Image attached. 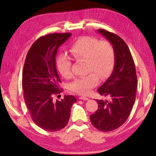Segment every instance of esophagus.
I'll list each match as a JSON object with an SVG mask.
<instances>
[{
    "mask_svg": "<svg viewBox=\"0 0 156 156\" xmlns=\"http://www.w3.org/2000/svg\"><path fill=\"white\" fill-rule=\"evenodd\" d=\"M79 99H80V100H84V101H88V98L84 97H79Z\"/></svg>",
    "mask_w": 156,
    "mask_h": 156,
    "instance_id": "obj_1",
    "label": "esophagus"
}]
</instances>
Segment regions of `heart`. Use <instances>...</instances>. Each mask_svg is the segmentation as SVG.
I'll list each match as a JSON object with an SVG mask.
<instances>
[{
    "label": "heart",
    "instance_id": "heart-1",
    "mask_svg": "<svg viewBox=\"0 0 156 156\" xmlns=\"http://www.w3.org/2000/svg\"><path fill=\"white\" fill-rule=\"evenodd\" d=\"M69 51L76 61H86L87 72L84 77L77 78L69 84L70 90L87 95L97 87L98 78L104 79L110 74L115 64V49L111 42L99 41L93 37H83L73 44ZM57 67L65 78H71L72 59L66 54H62L57 60Z\"/></svg>",
    "mask_w": 156,
    "mask_h": 156
}]
</instances>
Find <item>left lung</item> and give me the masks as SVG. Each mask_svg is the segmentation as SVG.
Returning a JSON list of instances; mask_svg holds the SVG:
<instances>
[{
	"instance_id": "obj_1",
	"label": "left lung",
	"mask_w": 156,
	"mask_h": 156,
	"mask_svg": "<svg viewBox=\"0 0 156 156\" xmlns=\"http://www.w3.org/2000/svg\"><path fill=\"white\" fill-rule=\"evenodd\" d=\"M98 32L113 45L115 66L111 75L98 89V93L108 100H97L98 109L90 118L95 128L107 132L127 121L135 103L137 80L133 59L126 43L104 29Z\"/></svg>"
}]
</instances>
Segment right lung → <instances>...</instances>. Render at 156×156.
I'll return each instance as SVG.
<instances>
[{
  "label": "right lung",
  "instance_id": "obj_1",
  "mask_svg": "<svg viewBox=\"0 0 156 156\" xmlns=\"http://www.w3.org/2000/svg\"><path fill=\"white\" fill-rule=\"evenodd\" d=\"M71 35L66 33L42 36L34 43L26 56L22 79L23 97L32 120L47 131L64 128L72 106L77 101L72 95H65L60 101L53 100V95L62 92V82L55 66L56 54Z\"/></svg>",
  "mask_w": 156,
  "mask_h": 156
}]
</instances>
